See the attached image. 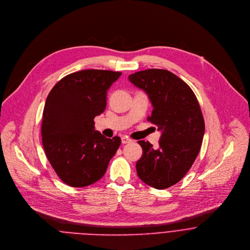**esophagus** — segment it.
I'll return each instance as SVG.
<instances>
[{
    "mask_svg": "<svg viewBox=\"0 0 250 250\" xmlns=\"http://www.w3.org/2000/svg\"><path fill=\"white\" fill-rule=\"evenodd\" d=\"M121 142H122V144H129L132 142V140L130 138H128L127 136H123L121 138Z\"/></svg>",
    "mask_w": 250,
    "mask_h": 250,
    "instance_id": "esophagus-1",
    "label": "esophagus"
}]
</instances>
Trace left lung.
I'll list each match as a JSON object with an SVG mask.
<instances>
[{"mask_svg":"<svg viewBox=\"0 0 250 250\" xmlns=\"http://www.w3.org/2000/svg\"><path fill=\"white\" fill-rule=\"evenodd\" d=\"M128 79L148 96L153 106L148 120L161 132L158 148L138 142L143 156L137 173L147 185L165 189L186 174L199 154L205 134L200 104L191 88L167 70L148 69Z\"/></svg>","mask_w":250,"mask_h":250,"instance_id":"left-lung-1","label":"left lung"}]
</instances>
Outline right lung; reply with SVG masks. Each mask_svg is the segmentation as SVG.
Returning a JSON list of instances; mask_svg holds the SVG:
<instances>
[{"instance_id":"add662e5","label":"right lung","mask_w":250,"mask_h":250,"mask_svg":"<svg viewBox=\"0 0 250 250\" xmlns=\"http://www.w3.org/2000/svg\"><path fill=\"white\" fill-rule=\"evenodd\" d=\"M120 76L112 71H80L63 78L46 98L43 148L57 175L72 187L101 179L121 144L119 137L107 139L94 127V118L105 109L108 89Z\"/></svg>"}]
</instances>
